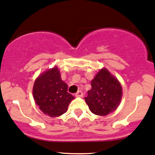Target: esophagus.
<instances>
[{"instance_id":"esophagus-1","label":"esophagus","mask_w":155,"mask_h":155,"mask_svg":"<svg viewBox=\"0 0 155 155\" xmlns=\"http://www.w3.org/2000/svg\"><path fill=\"white\" fill-rule=\"evenodd\" d=\"M75 96L76 97H83V92L81 91H78L75 94Z\"/></svg>"}]
</instances>
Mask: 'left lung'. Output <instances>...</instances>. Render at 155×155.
<instances>
[{
    "label": "left lung",
    "mask_w": 155,
    "mask_h": 155,
    "mask_svg": "<svg viewBox=\"0 0 155 155\" xmlns=\"http://www.w3.org/2000/svg\"><path fill=\"white\" fill-rule=\"evenodd\" d=\"M85 101L94 114L105 116L115 111L122 98V87L107 68H102L91 81Z\"/></svg>",
    "instance_id": "left-lung-1"
}]
</instances>
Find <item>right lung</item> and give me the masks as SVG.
Listing matches in <instances>:
<instances>
[{
  "instance_id": "obj_1",
  "label": "right lung",
  "mask_w": 155,
  "mask_h": 155,
  "mask_svg": "<svg viewBox=\"0 0 155 155\" xmlns=\"http://www.w3.org/2000/svg\"><path fill=\"white\" fill-rule=\"evenodd\" d=\"M33 97L40 110L50 117H57L67 111L74 97L68 92V86L61 78L57 66L42 73L35 80Z\"/></svg>"
}]
</instances>
